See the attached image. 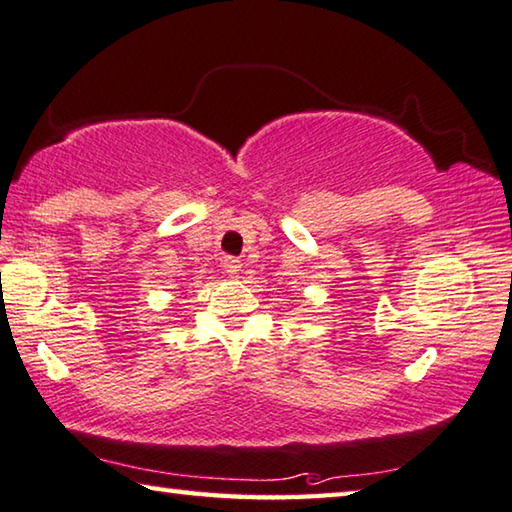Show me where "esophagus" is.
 <instances>
[{
	"label": "esophagus",
	"instance_id": "34e87169",
	"mask_svg": "<svg viewBox=\"0 0 512 512\" xmlns=\"http://www.w3.org/2000/svg\"><path fill=\"white\" fill-rule=\"evenodd\" d=\"M222 267H224V272H227V274L231 276V279H236V276H238L240 270H242V263L238 261V258H224Z\"/></svg>",
	"mask_w": 512,
	"mask_h": 512
}]
</instances>
